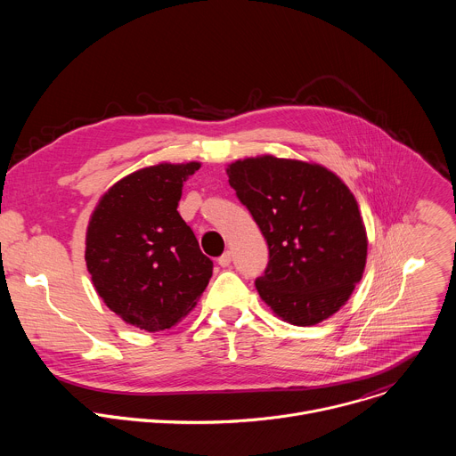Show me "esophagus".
<instances>
[{
    "label": "esophagus",
    "instance_id": "obj_1",
    "mask_svg": "<svg viewBox=\"0 0 456 456\" xmlns=\"http://www.w3.org/2000/svg\"><path fill=\"white\" fill-rule=\"evenodd\" d=\"M231 259H232V254H231V250H227V252H224V254L218 257V265H220V267H229V265H231Z\"/></svg>",
    "mask_w": 456,
    "mask_h": 456
}]
</instances>
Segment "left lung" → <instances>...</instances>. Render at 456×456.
<instances>
[{
    "mask_svg": "<svg viewBox=\"0 0 456 456\" xmlns=\"http://www.w3.org/2000/svg\"><path fill=\"white\" fill-rule=\"evenodd\" d=\"M225 171L269 245V265L256 280L262 301L296 327L334 315L361 281L368 256L348 185L321 164L274 155L241 159Z\"/></svg>",
    "mask_w": 456,
    "mask_h": 456,
    "instance_id": "left-lung-1",
    "label": "left lung"
}]
</instances>
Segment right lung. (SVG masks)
Listing matches in <instances>:
<instances>
[{
    "mask_svg": "<svg viewBox=\"0 0 456 456\" xmlns=\"http://www.w3.org/2000/svg\"><path fill=\"white\" fill-rule=\"evenodd\" d=\"M200 162H159L126 175L99 199L86 227L95 292L124 322L169 330L204 294L213 262L176 208Z\"/></svg>",
    "mask_w": 456,
    "mask_h": 456,
    "instance_id": "add662e5",
    "label": "right lung"
}]
</instances>
